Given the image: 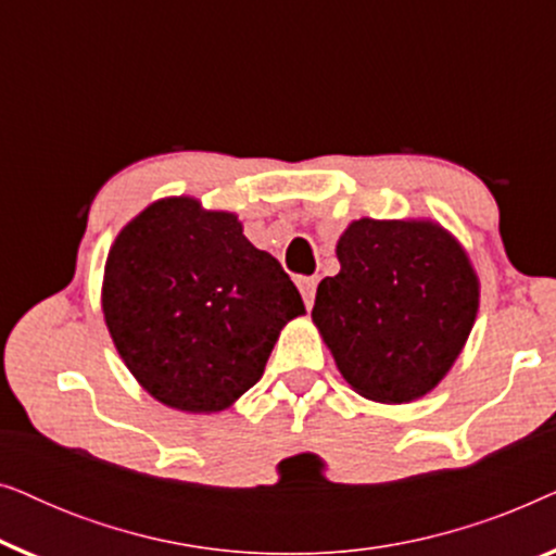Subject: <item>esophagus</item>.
Returning <instances> with one entry per match:
<instances>
[{"instance_id": "obj_1", "label": "esophagus", "mask_w": 556, "mask_h": 556, "mask_svg": "<svg viewBox=\"0 0 556 556\" xmlns=\"http://www.w3.org/2000/svg\"><path fill=\"white\" fill-rule=\"evenodd\" d=\"M316 286H318V278H299V288H301V295L303 301H306V306L311 308L314 306V299H316Z\"/></svg>"}]
</instances>
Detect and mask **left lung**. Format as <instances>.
Listing matches in <instances>:
<instances>
[{
    "label": "left lung",
    "instance_id": "left-lung-1",
    "mask_svg": "<svg viewBox=\"0 0 556 556\" xmlns=\"http://www.w3.org/2000/svg\"><path fill=\"white\" fill-rule=\"evenodd\" d=\"M341 270L318 283L311 316L362 397L402 405L458 359L478 311L466 250L428 219H356L339 238Z\"/></svg>",
    "mask_w": 556,
    "mask_h": 556
}]
</instances>
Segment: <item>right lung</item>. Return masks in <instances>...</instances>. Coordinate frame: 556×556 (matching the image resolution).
<instances>
[{"label":"right lung","instance_id":"1","mask_svg":"<svg viewBox=\"0 0 556 556\" xmlns=\"http://www.w3.org/2000/svg\"><path fill=\"white\" fill-rule=\"evenodd\" d=\"M301 314L299 288L238 217L189 197L143 210L105 261L103 316L121 359L151 397L185 413L230 407Z\"/></svg>","mask_w":556,"mask_h":556}]
</instances>
